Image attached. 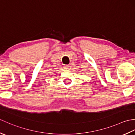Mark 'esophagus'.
Listing matches in <instances>:
<instances>
[{"label":"esophagus","instance_id":"1","mask_svg":"<svg viewBox=\"0 0 135 135\" xmlns=\"http://www.w3.org/2000/svg\"><path fill=\"white\" fill-rule=\"evenodd\" d=\"M64 68H65V69L67 70H70V68H71V66L70 65H65L64 66Z\"/></svg>","mask_w":135,"mask_h":135}]
</instances>
